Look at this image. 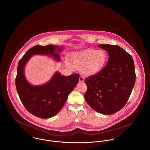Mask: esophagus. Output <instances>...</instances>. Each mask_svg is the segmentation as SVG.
<instances>
[{
	"mask_svg": "<svg viewBox=\"0 0 150 150\" xmlns=\"http://www.w3.org/2000/svg\"><path fill=\"white\" fill-rule=\"evenodd\" d=\"M84 81V78L83 76H80L79 78V81L80 82H83Z\"/></svg>",
	"mask_w": 150,
	"mask_h": 150,
	"instance_id": "obj_1",
	"label": "esophagus"
}]
</instances>
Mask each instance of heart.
Listing matches in <instances>:
<instances>
[{"label": "heart", "instance_id": "heart-1", "mask_svg": "<svg viewBox=\"0 0 150 150\" xmlns=\"http://www.w3.org/2000/svg\"><path fill=\"white\" fill-rule=\"evenodd\" d=\"M107 54L103 50L87 49L71 55V61L73 67L81 70L86 76H93L98 74L107 62ZM68 66L71 65L66 63Z\"/></svg>", "mask_w": 150, "mask_h": 150}]
</instances>
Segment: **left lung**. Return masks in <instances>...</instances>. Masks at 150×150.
Segmentation results:
<instances>
[{"label":"left lung","mask_w":150,"mask_h":150,"mask_svg":"<svg viewBox=\"0 0 150 150\" xmlns=\"http://www.w3.org/2000/svg\"><path fill=\"white\" fill-rule=\"evenodd\" d=\"M109 57L106 66L96 75L85 80L86 102L96 112L110 115L127 103L136 80L132 56L118 45L99 44Z\"/></svg>","instance_id":"obj_1"}]
</instances>
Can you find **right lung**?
Returning <instances> with one entry per match:
<instances>
[{
  "mask_svg": "<svg viewBox=\"0 0 150 150\" xmlns=\"http://www.w3.org/2000/svg\"><path fill=\"white\" fill-rule=\"evenodd\" d=\"M63 48V46L52 44L35 45L24 54L18 62L16 80L18 94L26 109L39 118H49L60 111L68 95L78 84L80 75L72 74L64 76L57 71L45 84L33 86L25 77V66L35 55L50 56L57 62H59L60 53Z\"/></svg>",
  "mask_w": 150,
  "mask_h": 150,
  "instance_id": "obj_1",
  "label": "right lung"
}]
</instances>
